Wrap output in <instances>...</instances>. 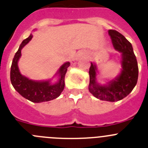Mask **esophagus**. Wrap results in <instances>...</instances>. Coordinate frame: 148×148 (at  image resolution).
Segmentation results:
<instances>
[{"mask_svg": "<svg viewBox=\"0 0 148 148\" xmlns=\"http://www.w3.org/2000/svg\"><path fill=\"white\" fill-rule=\"evenodd\" d=\"M84 54H85V52H84V51H80V52L79 53L78 56H77V59H79V58H81L82 56H83Z\"/></svg>", "mask_w": 148, "mask_h": 148, "instance_id": "obj_1", "label": "esophagus"}]
</instances>
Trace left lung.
I'll list each match as a JSON object with an SVG mask.
<instances>
[{"mask_svg":"<svg viewBox=\"0 0 148 148\" xmlns=\"http://www.w3.org/2000/svg\"><path fill=\"white\" fill-rule=\"evenodd\" d=\"M114 48L121 53V73L108 84L101 85L96 82L97 67L91 63L89 74V91L97 99L115 102L127 97L137 84L138 79V65L133 51L132 45L123 34L114 29L108 30Z\"/></svg>","mask_w":148,"mask_h":148,"instance_id":"8db88e82","label":"left lung"}]
</instances>
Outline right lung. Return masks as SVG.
<instances>
[{"instance_id": "add662e5", "label": "right lung", "mask_w": 148, "mask_h": 148, "mask_svg": "<svg viewBox=\"0 0 148 148\" xmlns=\"http://www.w3.org/2000/svg\"><path fill=\"white\" fill-rule=\"evenodd\" d=\"M32 35L24 40L16 53L11 67V82L13 87L22 97L33 103H42L50 101L57 98L61 95L65 86V75L67 69L70 66L69 62H66L60 67L58 74L59 79L58 82L52 84L48 81L38 82L29 79L21 75L18 67V61L21 57V51L30 40Z\"/></svg>"}]
</instances>
